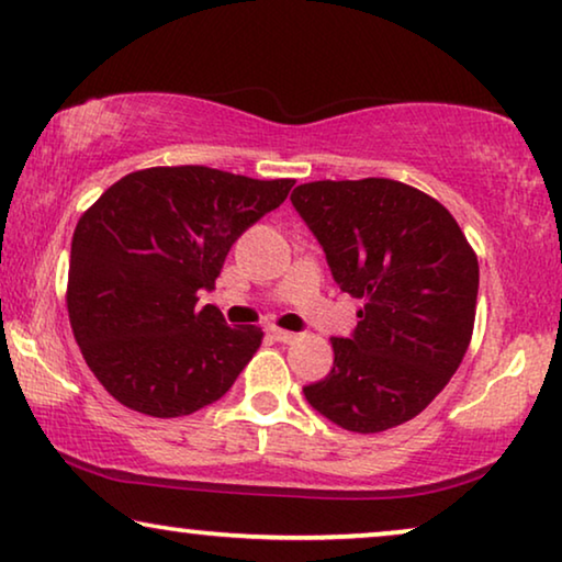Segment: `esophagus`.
Returning <instances> with one entry per match:
<instances>
[{"label": "esophagus", "instance_id": "1", "mask_svg": "<svg viewBox=\"0 0 562 562\" xmlns=\"http://www.w3.org/2000/svg\"><path fill=\"white\" fill-rule=\"evenodd\" d=\"M271 337L273 340H279V342H291L294 340V333H289V329H279V327H271Z\"/></svg>", "mask_w": 562, "mask_h": 562}]
</instances>
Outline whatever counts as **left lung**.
<instances>
[{
    "label": "left lung",
    "instance_id": "obj_1",
    "mask_svg": "<svg viewBox=\"0 0 562 562\" xmlns=\"http://www.w3.org/2000/svg\"><path fill=\"white\" fill-rule=\"evenodd\" d=\"M291 204L337 286L363 299L352 335L333 337V371L304 386L306 402L348 432L404 425L465 356L479 258L452 214L402 181H312Z\"/></svg>",
    "mask_w": 562,
    "mask_h": 562
}]
</instances>
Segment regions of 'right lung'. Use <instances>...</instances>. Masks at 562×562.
<instances>
[{"instance_id": "add662e5", "label": "right lung", "mask_w": 562, "mask_h": 562, "mask_svg": "<svg viewBox=\"0 0 562 562\" xmlns=\"http://www.w3.org/2000/svg\"><path fill=\"white\" fill-rule=\"evenodd\" d=\"M294 181L206 166L127 173L81 214L71 240L68 319L99 383L150 417H187L233 386L263 333L199 310L233 243Z\"/></svg>"}]
</instances>
